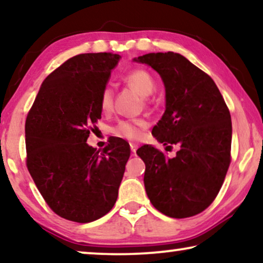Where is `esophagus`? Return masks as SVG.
Listing matches in <instances>:
<instances>
[{"mask_svg": "<svg viewBox=\"0 0 263 263\" xmlns=\"http://www.w3.org/2000/svg\"><path fill=\"white\" fill-rule=\"evenodd\" d=\"M130 149H132V152L135 154V152H136V149H138V146L135 145V143H130Z\"/></svg>", "mask_w": 263, "mask_h": 263, "instance_id": "34e87169", "label": "esophagus"}]
</instances>
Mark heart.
<instances>
[{
	"instance_id": "obj_1",
	"label": "heart",
	"mask_w": 263,
	"mask_h": 263,
	"mask_svg": "<svg viewBox=\"0 0 263 263\" xmlns=\"http://www.w3.org/2000/svg\"><path fill=\"white\" fill-rule=\"evenodd\" d=\"M123 80L129 87L134 89L141 97H147L153 92L154 89V80L151 77L148 71L145 69H134L130 70L127 75H124ZM114 102V92L110 87H105L100 95V109L103 112H109L112 107ZM147 125L146 121L141 118L136 120H125L120 121L112 128V134L117 138L127 139V140H138L141 136L142 129Z\"/></svg>"
}]
</instances>
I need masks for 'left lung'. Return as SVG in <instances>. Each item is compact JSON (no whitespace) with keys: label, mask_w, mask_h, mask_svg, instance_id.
Listing matches in <instances>:
<instances>
[{"label":"left lung","mask_w":263,"mask_h":263,"mask_svg":"<svg viewBox=\"0 0 263 263\" xmlns=\"http://www.w3.org/2000/svg\"><path fill=\"white\" fill-rule=\"evenodd\" d=\"M135 61L157 70L165 85L166 109L153 136L181 147L171 159L152 146L138 149L147 196L167 217H193L213 202L231 163L229 107L210 75L184 56L153 52Z\"/></svg>","instance_id":"1"}]
</instances>
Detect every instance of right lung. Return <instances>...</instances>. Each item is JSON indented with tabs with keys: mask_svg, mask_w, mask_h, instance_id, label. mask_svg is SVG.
Instances as JSON below:
<instances>
[{
	"mask_svg": "<svg viewBox=\"0 0 263 263\" xmlns=\"http://www.w3.org/2000/svg\"><path fill=\"white\" fill-rule=\"evenodd\" d=\"M118 60L111 52L67 60L43 81L27 114L28 172L48 206L67 220L95 221L117 200L128 142L116 138L97 151L86 141L102 118L100 95Z\"/></svg>",
	"mask_w": 263,
	"mask_h": 263,
	"instance_id": "obj_1",
	"label": "right lung"
}]
</instances>
